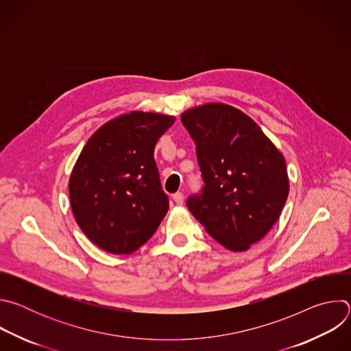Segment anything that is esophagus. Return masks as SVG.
Wrapping results in <instances>:
<instances>
[{
  "label": "esophagus",
  "instance_id": "34e87169",
  "mask_svg": "<svg viewBox=\"0 0 351 351\" xmlns=\"http://www.w3.org/2000/svg\"><path fill=\"white\" fill-rule=\"evenodd\" d=\"M172 199H173V202H175L178 206H182L183 202H184V195H183L182 193H175V194L172 195Z\"/></svg>",
  "mask_w": 351,
  "mask_h": 351
}]
</instances>
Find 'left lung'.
<instances>
[{
	"label": "left lung",
	"instance_id": "8db88e82",
	"mask_svg": "<svg viewBox=\"0 0 351 351\" xmlns=\"http://www.w3.org/2000/svg\"><path fill=\"white\" fill-rule=\"evenodd\" d=\"M180 121L197 145L206 186L187 208L221 245L241 253L275 225L289 195L283 154L243 111L207 103Z\"/></svg>",
	"mask_w": 351,
	"mask_h": 351
}]
</instances>
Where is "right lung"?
<instances>
[{
  "instance_id": "1",
  "label": "right lung",
  "mask_w": 351,
  "mask_h": 351,
  "mask_svg": "<svg viewBox=\"0 0 351 351\" xmlns=\"http://www.w3.org/2000/svg\"><path fill=\"white\" fill-rule=\"evenodd\" d=\"M175 119L158 112L122 114L83 147L69 176L71 207L83 233L104 252H136L167 215L154 148Z\"/></svg>"
}]
</instances>
